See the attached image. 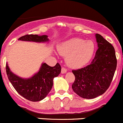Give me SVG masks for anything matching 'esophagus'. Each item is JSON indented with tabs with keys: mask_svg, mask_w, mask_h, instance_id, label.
I'll return each mask as SVG.
<instances>
[{
	"mask_svg": "<svg viewBox=\"0 0 123 123\" xmlns=\"http://www.w3.org/2000/svg\"><path fill=\"white\" fill-rule=\"evenodd\" d=\"M66 72H67V69H65L64 68H62V70H61L62 74H65Z\"/></svg>",
	"mask_w": 123,
	"mask_h": 123,
	"instance_id": "esophagus-1",
	"label": "esophagus"
}]
</instances>
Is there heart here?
I'll list each match as a JSON object with an SVG mask.
<instances>
[{
  "label": "heart",
  "instance_id": "b5f03b06",
  "mask_svg": "<svg viewBox=\"0 0 123 123\" xmlns=\"http://www.w3.org/2000/svg\"><path fill=\"white\" fill-rule=\"evenodd\" d=\"M95 45L92 41L72 38L62 42L57 46L60 55L66 57V63L74 69L84 66L92 59Z\"/></svg>",
  "mask_w": 123,
  "mask_h": 123
}]
</instances>
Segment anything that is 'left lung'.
I'll use <instances>...</instances> for the list:
<instances>
[{
  "label": "left lung",
  "mask_w": 123,
  "mask_h": 123,
  "mask_svg": "<svg viewBox=\"0 0 123 123\" xmlns=\"http://www.w3.org/2000/svg\"><path fill=\"white\" fill-rule=\"evenodd\" d=\"M98 49L90 64L72 70L75 80L72 88L79 96L92 99L109 88L117 68L114 47L99 34L95 35Z\"/></svg>",
  "instance_id": "left-lung-1"
}]
</instances>
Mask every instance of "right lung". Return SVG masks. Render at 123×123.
Masks as SVG:
<instances>
[{"instance_id": "1", "label": "right lung", "mask_w": 123, "mask_h": 123, "mask_svg": "<svg viewBox=\"0 0 123 123\" xmlns=\"http://www.w3.org/2000/svg\"><path fill=\"white\" fill-rule=\"evenodd\" d=\"M18 40L38 43L49 42L47 35H26ZM6 71L9 81L18 94L30 101L38 102L43 100L49 93L53 87V79L61 72V66L58 63L54 67L43 63L39 71L29 78H23L14 74L9 69L8 63Z\"/></svg>"}]
</instances>
